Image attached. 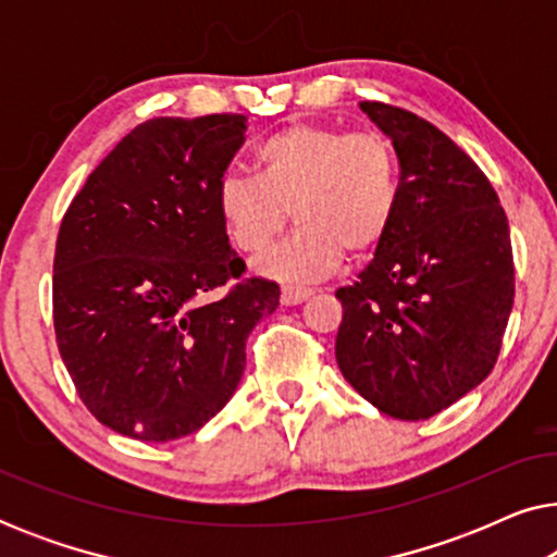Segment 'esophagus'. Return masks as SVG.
I'll list each match as a JSON object with an SVG mask.
<instances>
[{
	"instance_id": "34e87169",
	"label": "esophagus",
	"mask_w": 557,
	"mask_h": 557,
	"mask_svg": "<svg viewBox=\"0 0 557 557\" xmlns=\"http://www.w3.org/2000/svg\"><path fill=\"white\" fill-rule=\"evenodd\" d=\"M309 296H311V288H304V286H284V288H281V304H286V307H294V304L307 301Z\"/></svg>"
}]
</instances>
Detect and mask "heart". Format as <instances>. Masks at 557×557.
<instances>
[{
  "mask_svg": "<svg viewBox=\"0 0 557 557\" xmlns=\"http://www.w3.org/2000/svg\"><path fill=\"white\" fill-rule=\"evenodd\" d=\"M253 159L256 177H220L215 208L227 240L250 256L273 246L292 210L299 231L258 261L269 276H326L345 253L370 256L398 218L400 157L383 134L292 124L265 136Z\"/></svg>",
  "mask_w": 557,
  "mask_h": 557,
  "instance_id": "heart-1",
  "label": "heart"
}]
</instances>
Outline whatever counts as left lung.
Listing matches in <instances>:
<instances>
[{
	"label": "left lung",
	"instance_id": "obj_1",
	"mask_svg": "<svg viewBox=\"0 0 557 557\" xmlns=\"http://www.w3.org/2000/svg\"><path fill=\"white\" fill-rule=\"evenodd\" d=\"M360 109L400 157L398 218L352 286L337 288V364L364 400L425 421L490 375L515 301L512 240L486 174L398 106Z\"/></svg>",
	"mask_w": 557,
	"mask_h": 557
}]
</instances>
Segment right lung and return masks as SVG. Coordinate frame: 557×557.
Listing matches in <instances>:
<instances>
[{"mask_svg":"<svg viewBox=\"0 0 557 557\" xmlns=\"http://www.w3.org/2000/svg\"><path fill=\"white\" fill-rule=\"evenodd\" d=\"M246 121H144L60 223V357L90 413L128 438L174 441L220 413L243 377L248 334L278 307L276 281L243 278L215 208Z\"/></svg>","mask_w":557,"mask_h":557,"instance_id":"right-lung-1","label":"right lung"}]
</instances>
